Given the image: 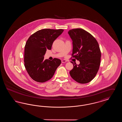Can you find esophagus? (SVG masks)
I'll return each instance as SVG.
<instances>
[{"instance_id": "34e87169", "label": "esophagus", "mask_w": 122, "mask_h": 122, "mask_svg": "<svg viewBox=\"0 0 122 122\" xmlns=\"http://www.w3.org/2000/svg\"><path fill=\"white\" fill-rule=\"evenodd\" d=\"M61 62H62V63H66V62H67V61L66 60H65V59H63V60H62L61 61Z\"/></svg>"}]
</instances>
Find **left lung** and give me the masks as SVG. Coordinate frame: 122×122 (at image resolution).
I'll list each match as a JSON object with an SVG mask.
<instances>
[{"label":"left lung","instance_id":"8db88e82","mask_svg":"<svg viewBox=\"0 0 122 122\" xmlns=\"http://www.w3.org/2000/svg\"><path fill=\"white\" fill-rule=\"evenodd\" d=\"M68 34L73 41L72 55L80 62L77 65L71 62L74 68L70 71V75L79 83H89L95 78L100 67L101 52L98 43L83 29H72Z\"/></svg>","mask_w":122,"mask_h":122}]
</instances>
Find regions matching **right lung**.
I'll return each instance as SVG.
<instances>
[{
  "mask_svg": "<svg viewBox=\"0 0 122 122\" xmlns=\"http://www.w3.org/2000/svg\"><path fill=\"white\" fill-rule=\"evenodd\" d=\"M64 30L44 29L39 30L29 37L25 46V67L35 81L43 83L51 79L61 61L54 58L44 59L46 50H51L52 43Z\"/></svg>",
  "mask_w": 122,
  "mask_h": 122,
  "instance_id": "obj_1",
  "label": "right lung"
}]
</instances>
